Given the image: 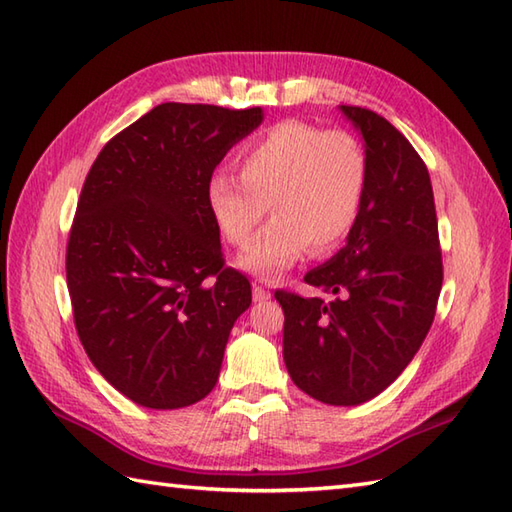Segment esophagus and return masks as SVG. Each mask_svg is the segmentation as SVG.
<instances>
[{
    "mask_svg": "<svg viewBox=\"0 0 512 512\" xmlns=\"http://www.w3.org/2000/svg\"><path fill=\"white\" fill-rule=\"evenodd\" d=\"M269 298H271L269 289L260 287V285H254V302H265V300H269Z\"/></svg>",
    "mask_w": 512,
    "mask_h": 512,
    "instance_id": "obj_1",
    "label": "esophagus"
}]
</instances>
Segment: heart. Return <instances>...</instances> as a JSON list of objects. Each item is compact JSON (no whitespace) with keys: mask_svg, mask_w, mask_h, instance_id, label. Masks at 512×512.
I'll use <instances>...</instances> for the list:
<instances>
[{"mask_svg":"<svg viewBox=\"0 0 512 512\" xmlns=\"http://www.w3.org/2000/svg\"><path fill=\"white\" fill-rule=\"evenodd\" d=\"M238 166L241 177H210L206 201L219 232L236 247L252 241L271 208L276 219L236 258L247 274L285 276L309 249L324 254L337 247L359 219L368 160L346 131L280 122L245 146Z\"/></svg>","mask_w":512,"mask_h":512,"instance_id":"b5f03b06","label":"heart"}]
</instances>
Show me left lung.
<instances>
[{"label":"left lung","instance_id":"obj_1","mask_svg":"<svg viewBox=\"0 0 512 512\" xmlns=\"http://www.w3.org/2000/svg\"><path fill=\"white\" fill-rule=\"evenodd\" d=\"M363 140L368 184L346 245L304 280L322 298L276 291L293 383L326 405L381 394L414 359L436 315L442 258L425 162L379 113L339 105Z\"/></svg>","mask_w":512,"mask_h":512}]
</instances>
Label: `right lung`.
I'll use <instances>...</instances> for the list:
<instances>
[{"instance_id":"obj_1","label":"right lung","mask_w":512,"mask_h":512,"mask_svg":"<svg viewBox=\"0 0 512 512\" xmlns=\"http://www.w3.org/2000/svg\"><path fill=\"white\" fill-rule=\"evenodd\" d=\"M260 107L164 102L105 144L67 241V289L96 370L149 410H179L217 385L252 287L223 267L206 188Z\"/></svg>"}]
</instances>
